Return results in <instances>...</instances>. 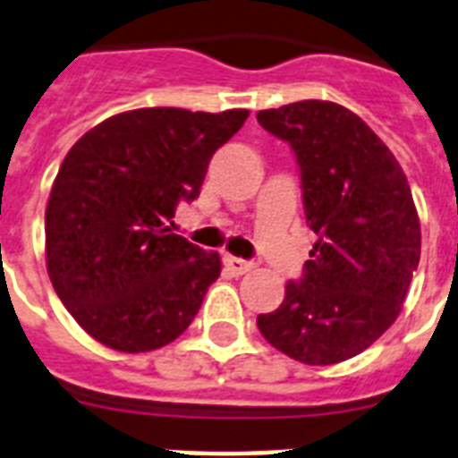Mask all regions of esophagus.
<instances>
[{"mask_svg": "<svg viewBox=\"0 0 458 458\" xmlns=\"http://www.w3.org/2000/svg\"><path fill=\"white\" fill-rule=\"evenodd\" d=\"M223 263H225V267H228L230 273L235 275V277L249 273V270L254 267V263L244 261V259H237V256H225V259H223Z\"/></svg>", "mask_w": 458, "mask_h": 458, "instance_id": "esophagus-1", "label": "esophagus"}]
</instances>
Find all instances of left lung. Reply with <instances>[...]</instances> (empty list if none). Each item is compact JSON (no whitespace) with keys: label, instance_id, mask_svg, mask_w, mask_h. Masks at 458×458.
I'll use <instances>...</instances> for the list:
<instances>
[{"label":"left lung","instance_id":"left-lung-1","mask_svg":"<svg viewBox=\"0 0 458 458\" xmlns=\"http://www.w3.org/2000/svg\"><path fill=\"white\" fill-rule=\"evenodd\" d=\"M292 145L318 242L275 313L256 318L270 345L306 364L355 358L403 310L421 225L393 152L348 107L301 100L256 114Z\"/></svg>","mask_w":458,"mask_h":458}]
</instances>
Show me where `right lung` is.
<instances>
[{
	"label": "right lung",
	"instance_id": "obj_1",
	"mask_svg": "<svg viewBox=\"0 0 458 458\" xmlns=\"http://www.w3.org/2000/svg\"><path fill=\"white\" fill-rule=\"evenodd\" d=\"M247 117L140 107L70 148L47 204V270L96 341L148 352L191 327L221 259L171 233V218L199 195L209 159Z\"/></svg>",
	"mask_w": 458,
	"mask_h": 458
}]
</instances>
